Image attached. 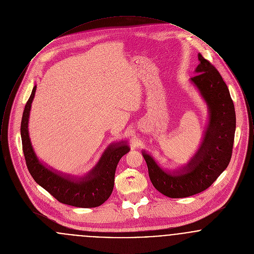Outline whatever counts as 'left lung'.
Listing matches in <instances>:
<instances>
[{
    "instance_id": "8db88e82",
    "label": "left lung",
    "mask_w": 254,
    "mask_h": 254,
    "mask_svg": "<svg viewBox=\"0 0 254 254\" xmlns=\"http://www.w3.org/2000/svg\"><path fill=\"white\" fill-rule=\"evenodd\" d=\"M200 64L190 79L207 108V124L202 142L181 168L163 169L147 151L142 150L153 187L169 198H185L206 190L230 164L236 117L230 90L217 69L199 53Z\"/></svg>"
}]
</instances>
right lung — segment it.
Listing matches in <instances>:
<instances>
[{
  "label": "right lung",
  "instance_id": "obj_1",
  "mask_svg": "<svg viewBox=\"0 0 254 254\" xmlns=\"http://www.w3.org/2000/svg\"><path fill=\"white\" fill-rule=\"evenodd\" d=\"M37 85L24 107L21 123V137L26 167L37 184L59 202L77 207H96L112 193L117 165L130 147L127 141L112 143L106 148L95 167L84 176H74L49 169L37 157L31 144L28 122Z\"/></svg>",
  "mask_w": 254,
  "mask_h": 254
}]
</instances>
